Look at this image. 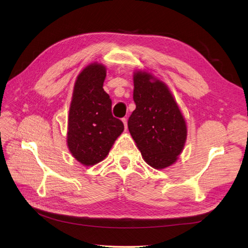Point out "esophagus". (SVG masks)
Instances as JSON below:
<instances>
[{"label": "esophagus", "instance_id": "esophagus-1", "mask_svg": "<svg viewBox=\"0 0 248 248\" xmlns=\"http://www.w3.org/2000/svg\"><path fill=\"white\" fill-rule=\"evenodd\" d=\"M122 121H123L124 124V129L126 130V129H127V123H126V118H125V117H124V118L122 119Z\"/></svg>", "mask_w": 248, "mask_h": 248}]
</instances>
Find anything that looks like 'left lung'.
<instances>
[{
	"mask_svg": "<svg viewBox=\"0 0 248 248\" xmlns=\"http://www.w3.org/2000/svg\"><path fill=\"white\" fill-rule=\"evenodd\" d=\"M147 72L134 76L136 109L127 126L150 167L161 170L177 160L187 138V126L168 87Z\"/></svg>",
	"mask_w": 248,
	"mask_h": 248,
	"instance_id": "1",
	"label": "left lung"
}]
</instances>
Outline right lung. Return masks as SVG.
<instances>
[{
    "label": "right lung",
    "instance_id": "add662e5",
    "mask_svg": "<svg viewBox=\"0 0 248 248\" xmlns=\"http://www.w3.org/2000/svg\"><path fill=\"white\" fill-rule=\"evenodd\" d=\"M106 69L91 64L76 81L68 116L67 145L84 166H94L109 153L124 124L111 112V99L103 90Z\"/></svg>",
    "mask_w": 248,
    "mask_h": 248
}]
</instances>
